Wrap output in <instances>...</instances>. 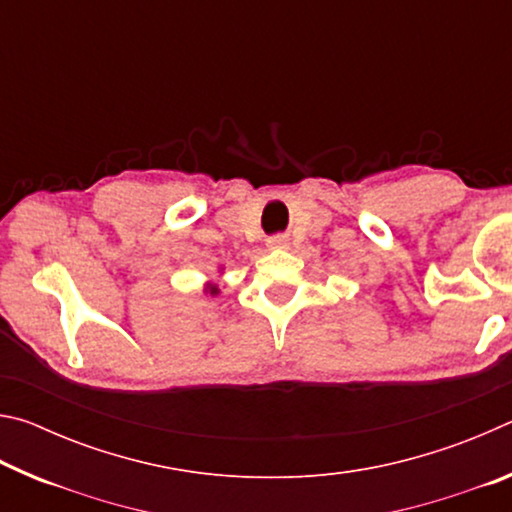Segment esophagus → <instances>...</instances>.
I'll return each instance as SVG.
<instances>
[{
  "label": "esophagus",
  "instance_id": "esophagus-1",
  "mask_svg": "<svg viewBox=\"0 0 512 512\" xmlns=\"http://www.w3.org/2000/svg\"><path fill=\"white\" fill-rule=\"evenodd\" d=\"M268 246H271V248H284V246H287V237L275 235V237L268 239Z\"/></svg>",
  "mask_w": 512,
  "mask_h": 512
}]
</instances>
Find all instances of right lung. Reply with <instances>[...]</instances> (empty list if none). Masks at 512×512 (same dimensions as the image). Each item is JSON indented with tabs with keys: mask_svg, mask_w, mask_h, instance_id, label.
<instances>
[{
	"mask_svg": "<svg viewBox=\"0 0 512 512\" xmlns=\"http://www.w3.org/2000/svg\"><path fill=\"white\" fill-rule=\"evenodd\" d=\"M205 291L210 293V296H219V287H216V284H207Z\"/></svg>",
	"mask_w": 512,
	"mask_h": 512,
	"instance_id": "1",
	"label": "right lung"
}]
</instances>
